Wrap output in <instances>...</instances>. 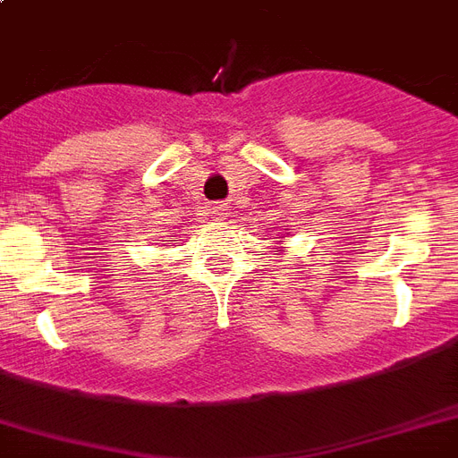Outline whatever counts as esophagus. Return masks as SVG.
I'll use <instances>...</instances> for the list:
<instances>
[{
  "instance_id": "esophagus-1",
  "label": "esophagus",
  "mask_w": 458,
  "mask_h": 458,
  "mask_svg": "<svg viewBox=\"0 0 458 458\" xmlns=\"http://www.w3.org/2000/svg\"><path fill=\"white\" fill-rule=\"evenodd\" d=\"M211 214H214L216 218H223V216H225V208H223L221 204H216L214 208H211Z\"/></svg>"
}]
</instances>
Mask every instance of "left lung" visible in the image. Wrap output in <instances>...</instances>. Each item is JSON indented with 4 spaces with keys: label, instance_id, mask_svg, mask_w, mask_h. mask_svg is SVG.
<instances>
[{
    "label": "left lung",
    "instance_id": "left-lung-1",
    "mask_svg": "<svg viewBox=\"0 0 458 458\" xmlns=\"http://www.w3.org/2000/svg\"><path fill=\"white\" fill-rule=\"evenodd\" d=\"M284 242V240H278V244ZM276 250H278V252H281V250H284V247H276Z\"/></svg>",
    "mask_w": 458,
    "mask_h": 458
}]
</instances>
